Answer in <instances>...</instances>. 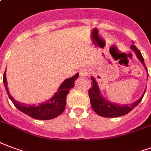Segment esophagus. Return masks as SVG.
Returning <instances> with one entry per match:
<instances>
[{
    "mask_svg": "<svg viewBox=\"0 0 151 151\" xmlns=\"http://www.w3.org/2000/svg\"><path fill=\"white\" fill-rule=\"evenodd\" d=\"M79 73L80 76H87L89 74V70L87 68H82L79 70Z\"/></svg>",
    "mask_w": 151,
    "mask_h": 151,
    "instance_id": "1",
    "label": "esophagus"
}]
</instances>
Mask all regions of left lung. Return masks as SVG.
Masks as SVG:
<instances>
[{"label": "left lung", "mask_w": 151, "mask_h": 151, "mask_svg": "<svg viewBox=\"0 0 151 151\" xmlns=\"http://www.w3.org/2000/svg\"><path fill=\"white\" fill-rule=\"evenodd\" d=\"M131 48L134 51L137 57L142 63V64L144 65L145 68L147 70V67H146L144 63V60H143V57H142L140 51L136 47L135 45H131ZM91 80H92L91 87L88 91V96H89V98H90L91 105L92 106V109L94 110V111L99 115L102 116V117L115 118L125 115V114L131 111V110L134 109L136 106H138V104L142 99V97H143L145 92H146V91H145L141 98L139 99L138 101L134 102V104H131L130 106H128V105L120 106L119 104L111 103L110 101H107L106 99L103 98V96H101L100 91H99V89L96 80L93 77H91Z\"/></svg>", "instance_id": "obj_1"}]
</instances>
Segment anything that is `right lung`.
I'll return each mask as SVG.
<instances>
[{"mask_svg":"<svg viewBox=\"0 0 151 151\" xmlns=\"http://www.w3.org/2000/svg\"><path fill=\"white\" fill-rule=\"evenodd\" d=\"M78 76H79V73H76L74 76L64 80L52 98L50 99L45 104H38V105H27L17 101L12 98L7 88L5 71L3 76V82L8 93V96L18 110H20V111L36 119L49 120L56 118L63 113L66 106L67 96L69 93V91L74 87V83Z\"/></svg>","mask_w":151,"mask_h":151,"instance_id":"right-lung-1","label":"right lung"}]
</instances>
